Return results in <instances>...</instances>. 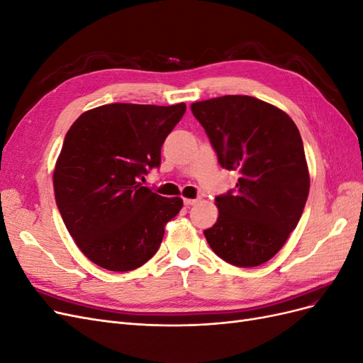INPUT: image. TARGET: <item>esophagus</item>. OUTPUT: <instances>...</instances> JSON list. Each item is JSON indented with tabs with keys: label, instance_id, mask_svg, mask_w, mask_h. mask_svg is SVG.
<instances>
[{
	"label": "esophagus",
	"instance_id": "obj_1",
	"mask_svg": "<svg viewBox=\"0 0 363 363\" xmlns=\"http://www.w3.org/2000/svg\"><path fill=\"white\" fill-rule=\"evenodd\" d=\"M183 203L184 206H194L195 203H199V199H184Z\"/></svg>",
	"mask_w": 363,
	"mask_h": 363
}]
</instances>
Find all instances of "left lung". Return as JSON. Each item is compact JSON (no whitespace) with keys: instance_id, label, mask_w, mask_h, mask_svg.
I'll return each instance as SVG.
<instances>
[{"instance_id":"8db88e82","label":"left lung","mask_w":363,"mask_h":363,"mask_svg":"<svg viewBox=\"0 0 363 363\" xmlns=\"http://www.w3.org/2000/svg\"><path fill=\"white\" fill-rule=\"evenodd\" d=\"M225 169L239 171L236 191L215 199L218 219L204 230L215 255L251 268L280 251L309 195L300 131L279 107L248 95H224L191 106Z\"/></svg>"}]
</instances>
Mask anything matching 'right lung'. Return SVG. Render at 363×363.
I'll return each instance as SVG.
<instances>
[{
    "instance_id": "1",
    "label": "right lung",
    "mask_w": 363,
    "mask_h": 363,
    "mask_svg": "<svg viewBox=\"0 0 363 363\" xmlns=\"http://www.w3.org/2000/svg\"><path fill=\"white\" fill-rule=\"evenodd\" d=\"M184 112V103L104 104L68 130L54 195L74 242L95 265L124 272L156 255L183 200L164 199L140 180L160 164L163 142Z\"/></svg>"
}]
</instances>
